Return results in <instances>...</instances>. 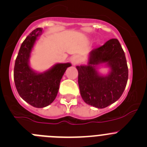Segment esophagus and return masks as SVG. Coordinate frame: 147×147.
Wrapping results in <instances>:
<instances>
[{
	"label": "esophagus",
	"mask_w": 147,
	"mask_h": 147,
	"mask_svg": "<svg viewBox=\"0 0 147 147\" xmlns=\"http://www.w3.org/2000/svg\"><path fill=\"white\" fill-rule=\"evenodd\" d=\"M79 61H80V59H79V58H78L77 56H75V57H74L72 59V63L73 65H76V64H78V63H79Z\"/></svg>",
	"instance_id": "obj_1"
}]
</instances>
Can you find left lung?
<instances>
[{
  "label": "left lung",
  "mask_w": 147,
  "mask_h": 147,
  "mask_svg": "<svg viewBox=\"0 0 147 147\" xmlns=\"http://www.w3.org/2000/svg\"><path fill=\"white\" fill-rule=\"evenodd\" d=\"M105 65L110 69L107 75L98 71ZM78 85L83 101L103 109L117 101L123 94L128 78L125 55L117 39H111L89 53L88 64L77 66Z\"/></svg>",
  "instance_id": "left-lung-1"
}]
</instances>
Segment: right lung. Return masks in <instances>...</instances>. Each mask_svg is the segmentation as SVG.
<instances>
[{
  "label": "right lung",
  "mask_w": 147,
  "mask_h": 147,
  "mask_svg": "<svg viewBox=\"0 0 147 147\" xmlns=\"http://www.w3.org/2000/svg\"><path fill=\"white\" fill-rule=\"evenodd\" d=\"M42 29L34 30L23 41L15 61L13 78L18 94L29 105L36 108L46 107L57 97L60 81L70 63H57L42 72L30 67L32 49Z\"/></svg>",
  "instance_id": "right-lung-1"
}]
</instances>
